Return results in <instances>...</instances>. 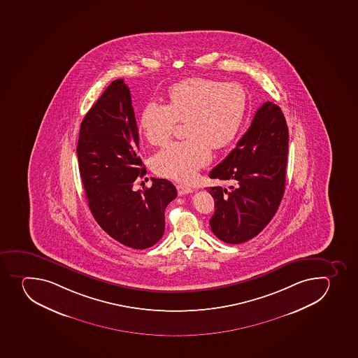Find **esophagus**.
I'll use <instances>...</instances> for the list:
<instances>
[{"label":"esophagus","mask_w":358,"mask_h":358,"mask_svg":"<svg viewBox=\"0 0 358 358\" xmlns=\"http://www.w3.org/2000/svg\"><path fill=\"white\" fill-rule=\"evenodd\" d=\"M192 189L191 187H185V185H182V184H178V192L180 196H184V194H191L192 192Z\"/></svg>","instance_id":"esophagus-1"}]
</instances>
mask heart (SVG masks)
I'll list each match as a JSON object with an SVG mask.
<instances>
[{
	"mask_svg": "<svg viewBox=\"0 0 358 358\" xmlns=\"http://www.w3.org/2000/svg\"><path fill=\"white\" fill-rule=\"evenodd\" d=\"M247 109V92L236 83L192 78L173 85L169 104L147 103L140 127L153 146L167 143L178 122H185L189 138L160 150L153 159L154 171L178 182L194 180L211 160L212 147L222 150L236 138Z\"/></svg>",
	"mask_w": 358,
	"mask_h": 358,
	"instance_id": "1",
	"label": "heart"
}]
</instances>
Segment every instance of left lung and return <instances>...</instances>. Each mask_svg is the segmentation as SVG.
Returning a JSON list of instances; mask_svg holds the SVG:
<instances>
[{"mask_svg":"<svg viewBox=\"0 0 358 358\" xmlns=\"http://www.w3.org/2000/svg\"><path fill=\"white\" fill-rule=\"evenodd\" d=\"M289 129L282 110L263 103L236 147L212 169L210 178L233 185L211 187L215 213L211 231L222 241L238 245L259 234L276 213L285 190Z\"/></svg>","mask_w":358,"mask_h":358,"instance_id":"1","label":"left lung"}]
</instances>
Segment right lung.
I'll return each instance as SVG.
<instances>
[{
	"label": "right lung",
	"instance_id": "add662e5",
	"mask_svg": "<svg viewBox=\"0 0 358 358\" xmlns=\"http://www.w3.org/2000/svg\"><path fill=\"white\" fill-rule=\"evenodd\" d=\"M131 92L118 78L104 90L82 120L78 169L88 206L111 238L133 249H146L164 235V211L178 196L168 180L152 178L143 191L133 182L146 174Z\"/></svg>",
	"mask_w": 358,
	"mask_h": 358
}]
</instances>
